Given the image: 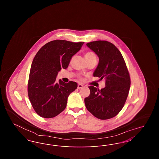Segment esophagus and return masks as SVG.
I'll return each mask as SVG.
<instances>
[{
    "label": "esophagus",
    "instance_id": "esophagus-1",
    "mask_svg": "<svg viewBox=\"0 0 159 159\" xmlns=\"http://www.w3.org/2000/svg\"><path fill=\"white\" fill-rule=\"evenodd\" d=\"M83 87V85L82 84H80V83L78 84V86H77V88H78V89H81V88H82Z\"/></svg>",
    "mask_w": 159,
    "mask_h": 159
}]
</instances>
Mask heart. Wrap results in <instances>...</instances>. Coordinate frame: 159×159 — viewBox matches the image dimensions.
I'll return each instance as SVG.
<instances>
[{
  "label": "heart",
  "mask_w": 159,
  "mask_h": 159,
  "mask_svg": "<svg viewBox=\"0 0 159 159\" xmlns=\"http://www.w3.org/2000/svg\"><path fill=\"white\" fill-rule=\"evenodd\" d=\"M84 57H85L86 60L87 61L90 60V59L93 58V57H95V56L94 53L91 52H89L85 53Z\"/></svg>",
  "instance_id": "1"
}]
</instances>
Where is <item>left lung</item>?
<instances>
[{"label": "left lung", "mask_w": 159, "mask_h": 159, "mask_svg": "<svg viewBox=\"0 0 159 159\" xmlns=\"http://www.w3.org/2000/svg\"><path fill=\"white\" fill-rule=\"evenodd\" d=\"M86 45L99 58L93 76L105 79L106 87L99 90L90 86V95L84 98V104L97 118L109 119L121 111L128 97L130 85L128 70L121 53L113 43L98 40Z\"/></svg>", "instance_id": "8db88e82"}]
</instances>
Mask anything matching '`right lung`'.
Here are the masks:
<instances>
[{
	"label": "right lung",
	"mask_w": 159,
	"mask_h": 159,
	"mask_svg": "<svg viewBox=\"0 0 159 159\" xmlns=\"http://www.w3.org/2000/svg\"><path fill=\"white\" fill-rule=\"evenodd\" d=\"M84 42L55 40L43 46L35 55L28 82V95L36 113L52 118L66 108L69 95L77 88L70 81L56 82L61 68L68 67L71 57L79 52Z\"/></svg>",
	"instance_id": "1"
}]
</instances>
